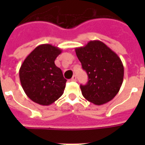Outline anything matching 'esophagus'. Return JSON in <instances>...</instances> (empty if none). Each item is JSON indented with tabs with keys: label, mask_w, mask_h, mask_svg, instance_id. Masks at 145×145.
Segmentation results:
<instances>
[{
	"label": "esophagus",
	"mask_w": 145,
	"mask_h": 145,
	"mask_svg": "<svg viewBox=\"0 0 145 145\" xmlns=\"http://www.w3.org/2000/svg\"><path fill=\"white\" fill-rule=\"evenodd\" d=\"M71 81H73V82H76L77 81V77H76V75L73 76L72 78H71Z\"/></svg>",
	"instance_id": "34e87169"
}]
</instances>
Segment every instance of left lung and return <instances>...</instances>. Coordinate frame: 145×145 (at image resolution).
<instances>
[{
  "label": "left lung",
  "mask_w": 145,
  "mask_h": 145,
  "mask_svg": "<svg viewBox=\"0 0 145 145\" xmlns=\"http://www.w3.org/2000/svg\"><path fill=\"white\" fill-rule=\"evenodd\" d=\"M75 53L88 76L87 85L80 86L82 95L98 106L112 100L123 81L124 69L118 55L99 40L75 48Z\"/></svg>",
  "instance_id": "left-lung-1"
}]
</instances>
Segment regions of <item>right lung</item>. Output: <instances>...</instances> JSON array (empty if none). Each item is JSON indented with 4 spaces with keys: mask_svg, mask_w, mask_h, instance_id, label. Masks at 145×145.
Listing matches in <instances>:
<instances>
[{
    "mask_svg": "<svg viewBox=\"0 0 145 145\" xmlns=\"http://www.w3.org/2000/svg\"><path fill=\"white\" fill-rule=\"evenodd\" d=\"M62 50L51 44L36 46L19 69L22 87L30 99L50 106L63 95L67 80L54 61Z\"/></svg>",
    "mask_w": 145,
    "mask_h": 145,
    "instance_id": "obj_1",
    "label": "right lung"
}]
</instances>
